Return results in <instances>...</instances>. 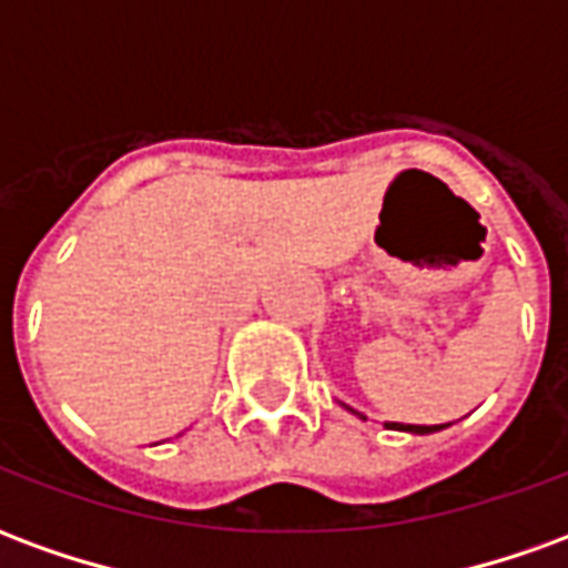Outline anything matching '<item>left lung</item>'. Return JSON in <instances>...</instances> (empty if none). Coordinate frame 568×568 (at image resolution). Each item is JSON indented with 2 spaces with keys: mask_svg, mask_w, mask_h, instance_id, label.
I'll use <instances>...</instances> for the list:
<instances>
[{
  "mask_svg": "<svg viewBox=\"0 0 568 568\" xmlns=\"http://www.w3.org/2000/svg\"><path fill=\"white\" fill-rule=\"evenodd\" d=\"M356 414V410H353ZM450 423H444V426H405V423H386V428H395V432H410V435H432V432H440V428H447Z\"/></svg>",
  "mask_w": 568,
  "mask_h": 568,
  "instance_id": "left-lung-1",
  "label": "left lung"
}]
</instances>
